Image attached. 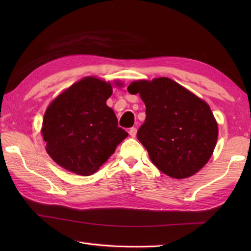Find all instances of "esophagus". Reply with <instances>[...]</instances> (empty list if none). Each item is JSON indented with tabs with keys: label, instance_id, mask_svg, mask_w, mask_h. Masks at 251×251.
Segmentation results:
<instances>
[{
	"label": "esophagus",
	"instance_id": "1",
	"mask_svg": "<svg viewBox=\"0 0 251 251\" xmlns=\"http://www.w3.org/2000/svg\"><path fill=\"white\" fill-rule=\"evenodd\" d=\"M129 135H130V137H132V138H135L136 137V135H137V128H135V127H131V128L129 129Z\"/></svg>",
	"mask_w": 251,
	"mask_h": 251
}]
</instances>
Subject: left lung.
<instances>
[{
	"mask_svg": "<svg viewBox=\"0 0 251 251\" xmlns=\"http://www.w3.org/2000/svg\"><path fill=\"white\" fill-rule=\"evenodd\" d=\"M127 90L146 103L137 138L162 173L183 179L205 166L218 138V124L205 101L167 77L132 82Z\"/></svg>",
	"mask_w": 251,
	"mask_h": 251,
	"instance_id": "1",
	"label": "left lung"
}]
</instances>
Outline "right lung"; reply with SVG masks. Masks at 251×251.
Masks as SVG:
<instances>
[{
    "mask_svg": "<svg viewBox=\"0 0 251 251\" xmlns=\"http://www.w3.org/2000/svg\"><path fill=\"white\" fill-rule=\"evenodd\" d=\"M111 95V84L85 77L49 105L42 135L58 165L77 175H93L128 136L105 103Z\"/></svg>",
    "mask_w": 251,
    "mask_h": 251,
    "instance_id": "right-lung-1",
    "label": "right lung"
}]
</instances>
